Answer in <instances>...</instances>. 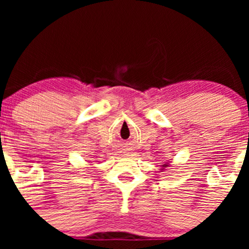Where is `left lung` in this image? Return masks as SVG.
Masks as SVG:
<instances>
[{
    "mask_svg": "<svg viewBox=\"0 0 249 249\" xmlns=\"http://www.w3.org/2000/svg\"><path fill=\"white\" fill-rule=\"evenodd\" d=\"M167 166H169V164H167V162H165V164L162 165V167H167Z\"/></svg>",
    "mask_w": 249,
    "mask_h": 249,
    "instance_id": "left-lung-1",
    "label": "left lung"
}]
</instances>
